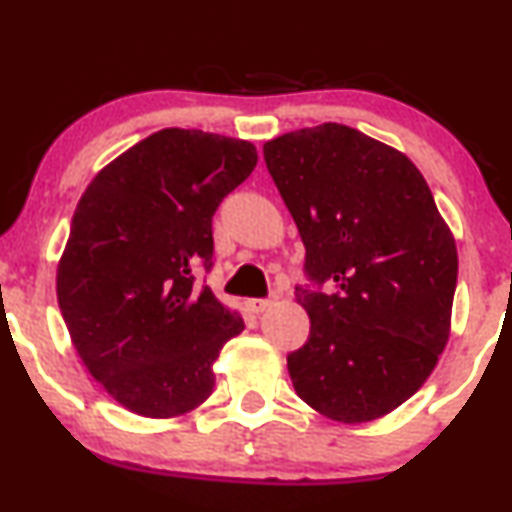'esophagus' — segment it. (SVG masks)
<instances>
[{
  "mask_svg": "<svg viewBox=\"0 0 512 512\" xmlns=\"http://www.w3.org/2000/svg\"><path fill=\"white\" fill-rule=\"evenodd\" d=\"M272 303H274L272 298H252V301H248V308L252 310V313H264V310H267Z\"/></svg>",
  "mask_w": 512,
  "mask_h": 512,
  "instance_id": "esophagus-1",
  "label": "esophagus"
}]
</instances>
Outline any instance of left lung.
I'll return each mask as SVG.
<instances>
[{
    "mask_svg": "<svg viewBox=\"0 0 512 512\" xmlns=\"http://www.w3.org/2000/svg\"><path fill=\"white\" fill-rule=\"evenodd\" d=\"M305 245L298 291L310 337L289 354L296 395L342 424L395 411L450 337L457 248L424 175L402 151L337 122L264 144Z\"/></svg>",
    "mask_w": 512,
    "mask_h": 512,
    "instance_id": "1",
    "label": "left lung"
}]
</instances>
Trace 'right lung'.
I'll list each match as a JSON object with an SVG mask.
<instances>
[{"mask_svg":"<svg viewBox=\"0 0 512 512\" xmlns=\"http://www.w3.org/2000/svg\"><path fill=\"white\" fill-rule=\"evenodd\" d=\"M257 166L250 142L168 127L110 161L76 204L57 303L76 354L117 404L173 419L214 392V361L245 330L197 274L211 216Z\"/></svg>","mask_w":512,"mask_h":512,"instance_id":"1","label":"right lung"}]
</instances>
